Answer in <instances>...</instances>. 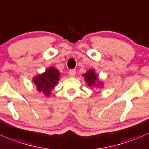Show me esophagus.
<instances>
[{"instance_id": "34e87169", "label": "esophagus", "mask_w": 149, "mask_h": 149, "mask_svg": "<svg viewBox=\"0 0 149 149\" xmlns=\"http://www.w3.org/2000/svg\"><path fill=\"white\" fill-rule=\"evenodd\" d=\"M69 76L70 77H74L75 74H76V70L74 69H72V70H70L68 72Z\"/></svg>"}]
</instances>
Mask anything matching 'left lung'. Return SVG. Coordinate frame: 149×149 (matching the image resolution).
<instances>
[{"label": "left lung", "mask_w": 149, "mask_h": 149, "mask_svg": "<svg viewBox=\"0 0 149 149\" xmlns=\"http://www.w3.org/2000/svg\"><path fill=\"white\" fill-rule=\"evenodd\" d=\"M83 76H85V79L87 85L90 87H100V85H102V82L99 81L97 74L93 70H88L85 74H83Z\"/></svg>", "instance_id": "left-lung-1"}]
</instances>
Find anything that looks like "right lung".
I'll use <instances>...</instances> for the list:
<instances>
[{
    "mask_svg": "<svg viewBox=\"0 0 149 149\" xmlns=\"http://www.w3.org/2000/svg\"><path fill=\"white\" fill-rule=\"evenodd\" d=\"M60 72L54 67H49L42 74L36 75L33 79V82L39 92L49 96L52 89L59 80Z\"/></svg>",
    "mask_w": 149,
    "mask_h": 149,
    "instance_id": "1",
    "label": "right lung"
}]
</instances>
